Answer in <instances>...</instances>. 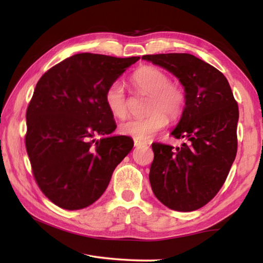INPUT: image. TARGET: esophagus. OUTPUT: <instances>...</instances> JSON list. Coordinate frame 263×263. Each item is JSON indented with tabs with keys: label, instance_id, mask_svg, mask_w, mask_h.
Returning <instances> with one entry per match:
<instances>
[{
	"label": "esophagus",
	"instance_id": "1",
	"mask_svg": "<svg viewBox=\"0 0 263 263\" xmlns=\"http://www.w3.org/2000/svg\"><path fill=\"white\" fill-rule=\"evenodd\" d=\"M146 142L140 141V140H135V147H142V146H146Z\"/></svg>",
	"mask_w": 263,
	"mask_h": 263
}]
</instances>
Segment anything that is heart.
Here are the masks:
<instances>
[{
  "instance_id": "obj_1",
  "label": "heart",
  "mask_w": 263,
  "mask_h": 263,
  "mask_svg": "<svg viewBox=\"0 0 263 263\" xmlns=\"http://www.w3.org/2000/svg\"><path fill=\"white\" fill-rule=\"evenodd\" d=\"M131 82L139 93L150 95L148 115L121 123L120 132L135 140H148L167 124V117L178 120L186 107L187 95L181 83L171 81L170 76L156 66L144 65L133 72ZM105 103L116 119H125L128 114V100L120 81H114L105 92Z\"/></svg>"
}]
</instances>
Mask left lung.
<instances>
[{"instance_id":"1","label":"left lung","mask_w":263,"mask_h":263,"mask_svg":"<svg viewBox=\"0 0 263 263\" xmlns=\"http://www.w3.org/2000/svg\"><path fill=\"white\" fill-rule=\"evenodd\" d=\"M180 79L186 107L173 130L182 147L153 143L149 181L161 203L176 211H193L215 198L237 153L238 106L225 76L187 53L143 55Z\"/></svg>"}]
</instances>
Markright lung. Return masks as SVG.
<instances>
[{"mask_svg":"<svg viewBox=\"0 0 263 263\" xmlns=\"http://www.w3.org/2000/svg\"><path fill=\"white\" fill-rule=\"evenodd\" d=\"M139 59L76 54L38 80L26 113V149L37 185L60 208L79 210L97 201L132 150L130 137L93 138L116 128L105 92Z\"/></svg>","mask_w":263,"mask_h":263,"instance_id":"obj_1","label":"right lung"}]
</instances>
